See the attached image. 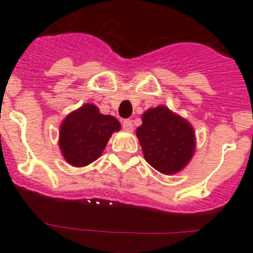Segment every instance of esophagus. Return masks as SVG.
Wrapping results in <instances>:
<instances>
[{
  "label": "esophagus",
  "instance_id": "obj_1",
  "mask_svg": "<svg viewBox=\"0 0 253 253\" xmlns=\"http://www.w3.org/2000/svg\"><path fill=\"white\" fill-rule=\"evenodd\" d=\"M122 125H123V128H124V130H126V131L133 130V122H131V120H129V119L123 120Z\"/></svg>",
  "mask_w": 253,
  "mask_h": 253
}]
</instances>
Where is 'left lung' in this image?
Instances as JSON below:
<instances>
[{
	"instance_id": "1",
	"label": "left lung",
	"mask_w": 253,
	"mask_h": 253,
	"mask_svg": "<svg viewBox=\"0 0 253 253\" xmlns=\"http://www.w3.org/2000/svg\"><path fill=\"white\" fill-rule=\"evenodd\" d=\"M142 122L137 137L147 162L165 175L180 172L195 152V131L190 123L166 106L148 109Z\"/></svg>"
}]
</instances>
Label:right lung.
I'll return each instance as SVG.
<instances>
[{"label": "right lung", "mask_w": 253, "mask_h": 253, "mask_svg": "<svg viewBox=\"0 0 253 253\" xmlns=\"http://www.w3.org/2000/svg\"><path fill=\"white\" fill-rule=\"evenodd\" d=\"M120 123L111 115H102L99 107L84 104L66 116L60 124L59 148L64 160L75 167H84L101 156Z\"/></svg>", "instance_id": "1"}]
</instances>
